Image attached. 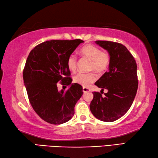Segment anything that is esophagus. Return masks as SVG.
Wrapping results in <instances>:
<instances>
[{
    "mask_svg": "<svg viewBox=\"0 0 158 158\" xmlns=\"http://www.w3.org/2000/svg\"><path fill=\"white\" fill-rule=\"evenodd\" d=\"M89 91H90V89H88V88H85V87L83 88V92H84V93H87V92H89Z\"/></svg>",
    "mask_w": 158,
    "mask_h": 158,
    "instance_id": "1",
    "label": "esophagus"
}]
</instances>
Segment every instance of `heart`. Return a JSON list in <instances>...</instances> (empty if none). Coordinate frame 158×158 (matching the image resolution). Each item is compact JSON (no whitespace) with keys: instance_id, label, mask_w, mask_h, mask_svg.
<instances>
[{"instance_id":"heart-1","label":"heart","mask_w":158,"mask_h":158,"mask_svg":"<svg viewBox=\"0 0 158 158\" xmlns=\"http://www.w3.org/2000/svg\"><path fill=\"white\" fill-rule=\"evenodd\" d=\"M83 56L90 60V69L101 73L106 71L109 65V56L105 52H101L98 47L93 44H85L80 49ZM67 66L69 70L74 72L77 69V58L74 55H70L67 60ZM97 77L93 73L77 74L74 77V81L84 87H89L94 82Z\"/></svg>"}]
</instances>
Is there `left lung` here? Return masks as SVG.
Listing matches in <instances>:
<instances>
[{"label": "left lung", "instance_id": "obj_1", "mask_svg": "<svg viewBox=\"0 0 158 158\" xmlns=\"http://www.w3.org/2000/svg\"><path fill=\"white\" fill-rule=\"evenodd\" d=\"M106 50L110 57L109 71L95 82L108 90L104 96L93 92L90 109L95 118L105 122L116 121L129 110L138 89L137 65L135 58L124 45L110 41H95Z\"/></svg>", "mask_w": 158, "mask_h": 158}]
</instances>
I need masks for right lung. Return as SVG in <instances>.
Segmentation results:
<instances>
[{
  "mask_svg": "<svg viewBox=\"0 0 158 158\" xmlns=\"http://www.w3.org/2000/svg\"><path fill=\"white\" fill-rule=\"evenodd\" d=\"M82 42L79 39L44 42L31 50L26 60L23 78L29 101L36 114L49 123L60 125L69 121L83 95L81 85L72 84L67 66L68 57ZM60 81L69 85L66 92L57 90Z\"/></svg>",
  "mask_w": 158,
  "mask_h": 158,
  "instance_id": "obj_1",
  "label": "right lung"
}]
</instances>
